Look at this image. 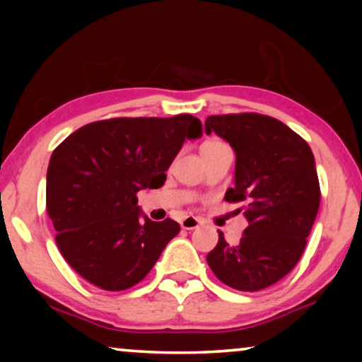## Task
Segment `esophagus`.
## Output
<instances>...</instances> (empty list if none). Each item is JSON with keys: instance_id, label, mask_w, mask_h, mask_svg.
I'll use <instances>...</instances> for the list:
<instances>
[{"instance_id": "obj_1", "label": "esophagus", "mask_w": 362, "mask_h": 362, "mask_svg": "<svg viewBox=\"0 0 362 362\" xmlns=\"http://www.w3.org/2000/svg\"><path fill=\"white\" fill-rule=\"evenodd\" d=\"M199 224H201V221L194 216H186L185 219L181 221V227H182V229H186V230L196 229V227H199Z\"/></svg>"}]
</instances>
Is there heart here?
<instances>
[{
	"label": "heart",
	"mask_w": 362,
	"mask_h": 362,
	"mask_svg": "<svg viewBox=\"0 0 362 362\" xmlns=\"http://www.w3.org/2000/svg\"><path fill=\"white\" fill-rule=\"evenodd\" d=\"M217 145H224V143H222V141H207V143H206V145H204V146H202V148H209V146H217Z\"/></svg>",
	"instance_id": "heart-1"
}]
</instances>
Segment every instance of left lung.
<instances>
[{
    "label": "left lung",
    "instance_id": "1",
    "mask_svg": "<svg viewBox=\"0 0 362 362\" xmlns=\"http://www.w3.org/2000/svg\"><path fill=\"white\" fill-rule=\"evenodd\" d=\"M204 128L235 151V185L224 199L245 201L249 222L234 245L219 230L207 264L230 288L264 290L293 270L306 247L321 197L315 156L291 128L260 113L211 115Z\"/></svg>",
    "mask_w": 362,
    "mask_h": 362
}]
</instances>
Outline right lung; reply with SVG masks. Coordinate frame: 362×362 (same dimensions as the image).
I'll return each instance as SVG.
<instances>
[{
    "mask_svg": "<svg viewBox=\"0 0 362 362\" xmlns=\"http://www.w3.org/2000/svg\"><path fill=\"white\" fill-rule=\"evenodd\" d=\"M202 135L189 113L110 118L83 125L54 150L46 206L59 250L82 279L122 291L148 275L180 224L144 216L136 192L165 185L186 138Z\"/></svg>",
    "mask_w": 362,
    "mask_h": 362,
    "instance_id": "add662e5",
    "label": "right lung"
}]
</instances>
